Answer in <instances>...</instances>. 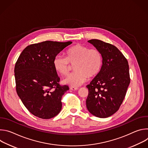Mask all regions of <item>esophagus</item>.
<instances>
[{
    "label": "esophagus",
    "mask_w": 148,
    "mask_h": 148,
    "mask_svg": "<svg viewBox=\"0 0 148 148\" xmlns=\"http://www.w3.org/2000/svg\"><path fill=\"white\" fill-rule=\"evenodd\" d=\"M70 89H71V90H73V91H76V90H77L78 89V88H77V87H70Z\"/></svg>",
    "instance_id": "obj_1"
}]
</instances>
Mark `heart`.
<instances>
[{"label":"heart","mask_w":148,"mask_h":148,"mask_svg":"<svg viewBox=\"0 0 148 148\" xmlns=\"http://www.w3.org/2000/svg\"><path fill=\"white\" fill-rule=\"evenodd\" d=\"M67 56H57L53 60L55 70L61 75H67L71 64L75 70L64 79L65 84L77 87L85 82L87 77L91 78L100 72L103 62L102 55L97 49L81 45H76L70 47L66 53Z\"/></svg>","instance_id":"b5f03b06"}]
</instances>
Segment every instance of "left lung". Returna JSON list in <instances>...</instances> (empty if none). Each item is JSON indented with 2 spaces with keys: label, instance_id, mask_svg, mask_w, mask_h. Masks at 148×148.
<instances>
[{
  "label": "left lung",
  "instance_id": "1",
  "mask_svg": "<svg viewBox=\"0 0 148 148\" xmlns=\"http://www.w3.org/2000/svg\"><path fill=\"white\" fill-rule=\"evenodd\" d=\"M102 55L99 74L87 86V108L93 115L107 118L122 104L130 83L128 62L115 46L97 39L88 41Z\"/></svg>",
  "mask_w": 148,
  "mask_h": 148
}]
</instances>
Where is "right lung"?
<instances>
[{
  "mask_svg": "<svg viewBox=\"0 0 148 148\" xmlns=\"http://www.w3.org/2000/svg\"><path fill=\"white\" fill-rule=\"evenodd\" d=\"M71 43L45 41L28 46L19 56L14 67L16 92L34 116L47 119L60 112L61 98L69 87L59 84L53 60Z\"/></svg>",
  "mask_w": 148,
  "mask_h": 148,
  "instance_id": "1",
  "label": "right lung"
}]
</instances>
